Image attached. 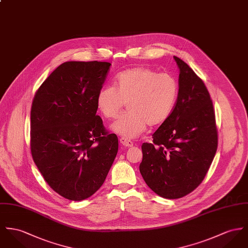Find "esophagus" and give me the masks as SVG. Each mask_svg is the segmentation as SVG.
I'll return each instance as SVG.
<instances>
[{
    "label": "esophagus",
    "instance_id": "1",
    "mask_svg": "<svg viewBox=\"0 0 248 248\" xmlns=\"http://www.w3.org/2000/svg\"><path fill=\"white\" fill-rule=\"evenodd\" d=\"M120 142L125 146V147H131L133 146V142L130 140H127V139H124V138H121L120 139Z\"/></svg>",
    "mask_w": 248,
    "mask_h": 248
}]
</instances>
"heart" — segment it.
<instances>
[{
	"mask_svg": "<svg viewBox=\"0 0 248 248\" xmlns=\"http://www.w3.org/2000/svg\"><path fill=\"white\" fill-rule=\"evenodd\" d=\"M114 87H104L97 94V107L106 118L115 119L124 104L128 110L112 125L125 139L142 133L147 124H161L171 114L178 93L175 79L147 67H135L120 73Z\"/></svg>",
	"mask_w": 248,
	"mask_h": 248,
	"instance_id": "b5f03b06",
	"label": "heart"
}]
</instances>
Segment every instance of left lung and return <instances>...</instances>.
I'll return each instance as SVG.
<instances>
[{"label": "left lung", "mask_w": 248, "mask_h": 248, "mask_svg": "<svg viewBox=\"0 0 248 248\" xmlns=\"http://www.w3.org/2000/svg\"><path fill=\"white\" fill-rule=\"evenodd\" d=\"M179 89L171 114L153 134L152 142L141 145L140 171L163 198H181L205 178L218 146L213 103L203 80L182 59Z\"/></svg>", "instance_id": "1"}]
</instances>
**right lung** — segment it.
Masks as SVG:
<instances>
[{"mask_svg":"<svg viewBox=\"0 0 248 248\" xmlns=\"http://www.w3.org/2000/svg\"><path fill=\"white\" fill-rule=\"evenodd\" d=\"M110 63L61 64L36 92L31 108V154L48 185L81 201L100 189L118 152V138L96 115L97 94Z\"/></svg>","mask_w":248,"mask_h":248,"instance_id":"add662e5","label":"right lung"}]
</instances>
